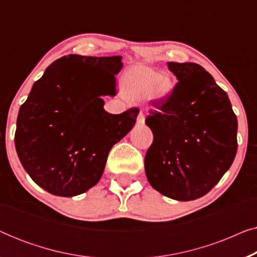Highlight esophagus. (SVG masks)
Wrapping results in <instances>:
<instances>
[{
  "label": "esophagus",
  "instance_id": "esophagus-1",
  "mask_svg": "<svg viewBox=\"0 0 257 257\" xmlns=\"http://www.w3.org/2000/svg\"><path fill=\"white\" fill-rule=\"evenodd\" d=\"M137 124L138 125L145 124V115H144L143 112H140V113L138 114V117H137Z\"/></svg>",
  "mask_w": 257,
  "mask_h": 257
}]
</instances>
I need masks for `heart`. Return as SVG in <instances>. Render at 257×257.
Segmentation results:
<instances>
[{
	"instance_id": "obj_1",
	"label": "heart",
	"mask_w": 257,
	"mask_h": 257,
	"mask_svg": "<svg viewBox=\"0 0 257 257\" xmlns=\"http://www.w3.org/2000/svg\"><path fill=\"white\" fill-rule=\"evenodd\" d=\"M174 89L175 83L168 73L143 64L130 66L120 78L121 92L131 100L147 98L154 104H161L172 96Z\"/></svg>"
}]
</instances>
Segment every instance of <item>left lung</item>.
<instances>
[{"mask_svg":"<svg viewBox=\"0 0 257 257\" xmlns=\"http://www.w3.org/2000/svg\"><path fill=\"white\" fill-rule=\"evenodd\" d=\"M179 80L146 125L153 144L145 157L150 185L178 201L207 194L229 170L237 151V119L228 94L195 63H168Z\"/></svg>","mask_w":257,"mask_h":257,"instance_id":"8db88e82","label":"left lung"}]
</instances>
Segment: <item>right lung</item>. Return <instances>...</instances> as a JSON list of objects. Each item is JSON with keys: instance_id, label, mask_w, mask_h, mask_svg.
Returning a JSON list of instances; mask_svg holds the SVG:
<instances>
[{"instance_id": "right-lung-1", "label": "right lung", "mask_w": 257, "mask_h": 257, "mask_svg": "<svg viewBox=\"0 0 257 257\" xmlns=\"http://www.w3.org/2000/svg\"><path fill=\"white\" fill-rule=\"evenodd\" d=\"M121 56H63L35 82L20 108L15 146L30 178L57 196H76L100 180L112 146L136 124L139 111H105L115 96Z\"/></svg>"}]
</instances>
